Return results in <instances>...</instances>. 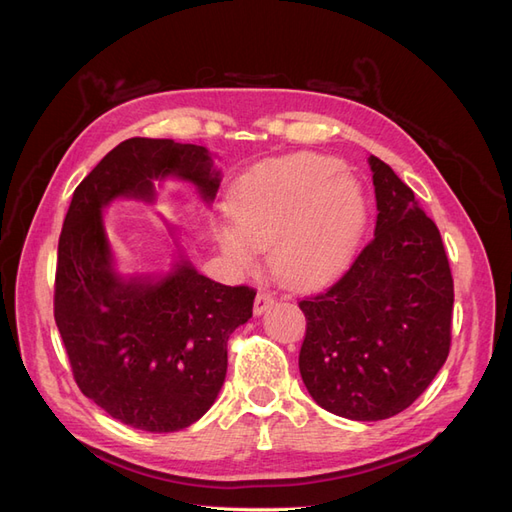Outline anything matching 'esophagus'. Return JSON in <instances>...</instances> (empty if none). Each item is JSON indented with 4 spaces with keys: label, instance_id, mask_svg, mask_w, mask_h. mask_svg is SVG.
Returning a JSON list of instances; mask_svg holds the SVG:
<instances>
[{
    "label": "esophagus",
    "instance_id": "34e87169",
    "mask_svg": "<svg viewBox=\"0 0 512 512\" xmlns=\"http://www.w3.org/2000/svg\"><path fill=\"white\" fill-rule=\"evenodd\" d=\"M273 303H275V297L271 292H267V290H260L258 294H256V301H254V314L256 316H260V314H265L267 309H271L273 307Z\"/></svg>",
    "mask_w": 512,
    "mask_h": 512
}]
</instances>
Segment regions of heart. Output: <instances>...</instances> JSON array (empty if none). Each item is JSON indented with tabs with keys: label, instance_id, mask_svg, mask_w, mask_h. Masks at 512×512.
Wrapping results in <instances>:
<instances>
[{
	"label": "heart",
	"instance_id": "b5f03b06",
	"mask_svg": "<svg viewBox=\"0 0 512 512\" xmlns=\"http://www.w3.org/2000/svg\"><path fill=\"white\" fill-rule=\"evenodd\" d=\"M235 226L215 230L222 252L250 267L271 247V267L290 284H314L342 269L359 241L367 203L342 162L297 153L256 168L232 192Z\"/></svg>",
	"mask_w": 512,
	"mask_h": 512
}]
</instances>
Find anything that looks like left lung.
I'll return each instance as SVG.
<instances>
[{
  "instance_id": "8db88e82",
  "label": "left lung",
  "mask_w": 512,
  "mask_h": 512,
  "mask_svg": "<svg viewBox=\"0 0 512 512\" xmlns=\"http://www.w3.org/2000/svg\"><path fill=\"white\" fill-rule=\"evenodd\" d=\"M378 218L350 267L299 301L301 378L316 404L382 421L421 397L451 350L453 275L438 226L389 164L369 158Z\"/></svg>"
}]
</instances>
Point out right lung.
<instances>
[{"instance_id": "right-lung-1", "label": "right lung", "mask_w": 512, "mask_h": 512, "mask_svg": "<svg viewBox=\"0 0 512 512\" xmlns=\"http://www.w3.org/2000/svg\"><path fill=\"white\" fill-rule=\"evenodd\" d=\"M192 181L207 203L220 173L205 147L128 138L76 185L57 247L55 322L85 397L134 429L196 423L218 397L228 337L252 318L256 290L224 286L181 260L153 282L113 269L102 207L117 196L153 200V179Z\"/></svg>"}]
</instances>
